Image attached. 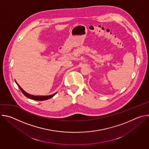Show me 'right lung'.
Instances as JSON below:
<instances>
[{
  "mask_svg": "<svg viewBox=\"0 0 149 149\" xmlns=\"http://www.w3.org/2000/svg\"><path fill=\"white\" fill-rule=\"evenodd\" d=\"M15 82L16 83V84L17 85L18 87L19 88V89L20 90V91H22V93L24 94V95H25L26 97L29 98H31V99H32V100H37V101H44V100H48L51 98H52V97H54L57 93H55V94H52V95H31V94H29L28 93H27L26 91H25L22 88L20 87V86H19V85L17 83V82L15 81Z\"/></svg>",
  "mask_w": 149,
  "mask_h": 149,
  "instance_id": "1",
  "label": "right lung"
}]
</instances>
